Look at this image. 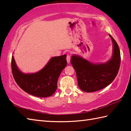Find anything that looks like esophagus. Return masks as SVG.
<instances>
[{
    "instance_id": "obj_1",
    "label": "esophagus",
    "mask_w": 131,
    "mask_h": 131,
    "mask_svg": "<svg viewBox=\"0 0 131 131\" xmlns=\"http://www.w3.org/2000/svg\"><path fill=\"white\" fill-rule=\"evenodd\" d=\"M70 59H71L70 55L68 54V55H67V57H66V60H67V62H68V63H69L70 62Z\"/></svg>"
}]
</instances>
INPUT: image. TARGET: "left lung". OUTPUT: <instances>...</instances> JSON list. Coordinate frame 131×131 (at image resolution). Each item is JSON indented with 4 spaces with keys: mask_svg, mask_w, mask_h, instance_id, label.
Wrapping results in <instances>:
<instances>
[{
    "mask_svg": "<svg viewBox=\"0 0 131 131\" xmlns=\"http://www.w3.org/2000/svg\"><path fill=\"white\" fill-rule=\"evenodd\" d=\"M113 44V54L108 62L93 64L82 57L73 55L70 62L77 73L78 86L84 92L90 93L102 89L117 77L121 64L119 48L109 35Z\"/></svg>",
    "mask_w": 131,
    "mask_h": 131,
    "instance_id": "1",
    "label": "left lung"
}]
</instances>
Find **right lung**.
Instances as JSON below:
<instances>
[{"instance_id": "obj_1", "label": "right lung", "mask_w": 131, "mask_h": 131, "mask_svg": "<svg viewBox=\"0 0 131 131\" xmlns=\"http://www.w3.org/2000/svg\"><path fill=\"white\" fill-rule=\"evenodd\" d=\"M66 65L64 54L51 58L37 72L24 74L18 69L13 56L11 61L12 74L18 85L25 92L40 98L50 96L56 92L59 77Z\"/></svg>"}]
</instances>
